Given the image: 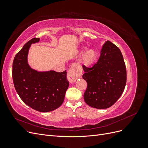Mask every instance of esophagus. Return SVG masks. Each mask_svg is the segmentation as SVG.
Returning a JSON list of instances; mask_svg holds the SVG:
<instances>
[{
  "label": "esophagus",
  "instance_id": "obj_1",
  "mask_svg": "<svg viewBox=\"0 0 148 148\" xmlns=\"http://www.w3.org/2000/svg\"><path fill=\"white\" fill-rule=\"evenodd\" d=\"M80 75H81V72L77 69L75 65H72L68 71L67 79L70 83H73L76 82L77 79L80 77Z\"/></svg>",
  "mask_w": 148,
  "mask_h": 148
}]
</instances>
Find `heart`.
Returning a JSON list of instances; mask_svg holds the SVG:
<instances>
[{"instance_id": "1", "label": "heart", "mask_w": 148, "mask_h": 148, "mask_svg": "<svg viewBox=\"0 0 148 148\" xmlns=\"http://www.w3.org/2000/svg\"><path fill=\"white\" fill-rule=\"evenodd\" d=\"M97 59V52L94 49H88L84 53L83 55L82 62L85 67H89L91 66Z\"/></svg>"}]
</instances>
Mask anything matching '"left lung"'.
<instances>
[{"label": "left lung", "mask_w": 148, "mask_h": 148, "mask_svg": "<svg viewBox=\"0 0 148 148\" xmlns=\"http://www.w3.org/2000/svg\"><path fill=\"white\" fill-rule=\"evenodd\" d=\"M83 78L88 84L85 102L96 109L112 106L122 95L127 82L126 66L119 48L107 41L97 63L91 68L83 66Z\"/></svg>", "instance_id": "1"}]
</instances>
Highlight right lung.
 <instances>
[{
    "label": "right lung",
    "mask_w": 148,
    "mask_h": 148,
    "mask_svg": "<svg viewBox=\"0 0 148 148\" xmlns=\"http://www.w3.org/2000/svg\"><path fill=\"white\" fill-rule=\"evenodd\" d=\"M39 38H33L18 52L13 62V84L21 99L31 108L47 112L59 107L64 102L69 82L66 71H38L28 63V54L32 44Z\"/></svg>",
    "instance_id": "obj_1"
}]
</instances>
